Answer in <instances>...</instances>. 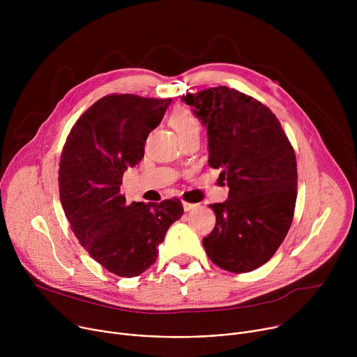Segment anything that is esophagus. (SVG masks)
Masks as SVG:
<instances>
[{"instance_id":"1","label":"esophagus","mask_w":357,"mask_h":357,"mask_svg":"<svg viewBox=\"0 0 357 357\" xmlns=\"http://www.w3.org/2000/svg\"><path fill=\"white\" fill-rule=\"evenodd\" d=\"M182 205H183V211L185 212H189V211H192V209H195L197 206L196 203H189V202H182Z\"/></svg>"}]
</instances>
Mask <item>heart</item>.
<instances>
[{
	"label": "heart",
	"instance_id": "b5f03b06",
	"mask_svg": "<svg viewBox=\"0 0 357 357\" xmlns=\"http://www.w3.org/2000/svg\"><path fill=\"white\" fill-rule=\"evenodd\" d=\"M168 124L178 134L181 139H185L190 135H199L200 123L197 117L186 109H175L168 116Z\"/></svg>",
	"mask_w": 357,
	"mask_h": 357
}]
</instances>
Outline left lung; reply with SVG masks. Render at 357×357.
I'll list each match as a JSON object with an SVG mask.
<instances>
[{"instance_id":"8db88e82","label":"left lung","mask_w":357,"mask_h":357,"mask_svg":"<svg viewBox=\"0 0 357 357\" xmlns=\"http://www.w3.org/2000/svg\"><path fill=\"white\" fill-rule=\"evenodd\" d=\"M206 126L209 167L222 169L229 199L209 208L216 225L203 238L208 257L230 273L266 264L284 241L296 202L295 151L261 101L226 86L181 97Z\"/></svg>"}]
</instances>
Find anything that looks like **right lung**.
I'll return each mask as SVG.
<instances>
[{
	"label": "right lung",
	"instance_id": "1",
	"mask_svg": "<svg viewBox=\"0 0 357 357\" xmlns=\"http://www.w3.org/2000/svg\"><path fill=\"white\" fill-rule=\"evenodd\" d=\"M171 98L109 94L72 127L59 162V195L79 243L107 271L137 277L155 263L158 245L183 213L179 199L126 202L123 175L139 164L148 134Z\"/></svg>",
	"mask_w": 357,
	"mask_h": 357
}]
</instances>
